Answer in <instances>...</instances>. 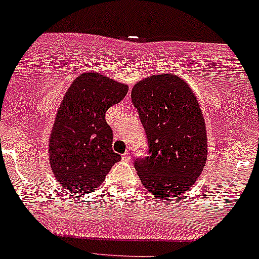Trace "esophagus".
I'll list each match as a JSON object with an SVG mask.
<instances>
[{
  "mask_svg": "<svg viewBox=\"0 0 259 259\" xmlns=\"http://www.w3.org/2000/svg\"><path fill=\"white\" fill-rule=\"evenodd\" d=\"M130 158H132V154H130V152H125L122 155V159L124 160V161H129Z\"/></svg>",
  "mask_w": 259,
  "mask_h": 259,
  "instance_id": "obj_1",
  "label": "esophagus"
}]
</instances>
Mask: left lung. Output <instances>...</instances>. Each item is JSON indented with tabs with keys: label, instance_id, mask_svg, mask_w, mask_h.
Here are the masks:
<instances>
[{
	"label": "left lung",
	"instance_id": "left-lung-1",
	"mask_svg": "<svg viewBox=\"0 0 259 259\" xmlns=\"http://www.w3.org/2000/svg\"><path fill=\"white\" fill-rule=\"evenodd\" d=\"M132 100L148 141V156L135 160L141 182L156 198L184 194L207 161V134L197 98L183 78L153 75L139 81Z\"/></svg>",
	"mask_w": 259,
	"mask_h": 259
}]
</instances>
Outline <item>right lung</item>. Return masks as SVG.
<instances>
[{
	"label": "right lung",
	"instance_id": "add662e5",
	"mask_svg": "<svg viewBox=\"0 0 259 259\" xmlns=\"http://www.w3.org/2000/svg\"><path fill=\"white\" fill-rule=\"evenodd\" d=\"M127 90V84L88 71L75 78L65 93L49 140V155L54 176L69 191H94L120 160L112 149L105 113L123 100Z\"/></svg>",
	"mask_w": 259,
	"mask_h": 259
}]
</instances>
